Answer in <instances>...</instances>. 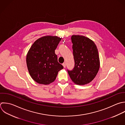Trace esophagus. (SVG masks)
Segmentation results:
<instances>
[{"label": "esophagus", "instance_id": "34e87169", "mask_svg": "<svg viewBox=\"0 0 125 125\" xmlns=\"http://www.w3.org/2000/svg\"><path fill=\"white\" fill-rule=\"evenodd\" d=\"M62 65L63 66V67H64V68H66V63H65V62L63 63L62 64Z\"/></svg>", "mask_w": 125, "mask_h": 125}]
</instances>
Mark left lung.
I'll return each instance as SVG.
<instances>
[{
	"instance_id": "8db88e82",
	"label": "left lung",
	"mask_w": 125,
	"mask_h": 125,
	"mask_svg": "<svg viewBox=\"0 0 125 125\" xmlns=\"http://www.w3.org/2000/svg\"><path fill=\"white\" fill-rule=\"evenodd\" d=\"M71 39L75 65L73 70H68L69 75L75 84H87L95 78L99 70L97 47L93 40L83 35H73Z\"/></svg>"
}]
</instances>
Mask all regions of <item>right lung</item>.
<instances>
[{"label":"right lung","mask_w":125,"mask_h":125,"mask_svg":"<svg viewBox=\"0 0 125 125\" xmlns=\"http://www.w3.org/2000/svg\"><path fill=\"white\" fill-rule=\"evenodd\" d=\"M61 40L56 36H44L37 39L29 49L26 56L27 66L31 76L36 82L49 85L63 69L55 53Z\"/></svg>","instance_id":"1"}]
</instances>
